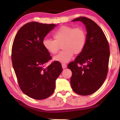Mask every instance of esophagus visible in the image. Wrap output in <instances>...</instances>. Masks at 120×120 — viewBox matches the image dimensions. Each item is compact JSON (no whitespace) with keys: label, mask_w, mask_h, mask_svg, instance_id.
<instances>
[{"label":"esophagus","mask_w":120,"mask_h":120,"mask_svg":"<svg viewBox=\"0 0 120 120\" xmlns=\"http://www.w3.org/2000/svg\"><path fill=\"white\" fill-rule=\"evenodd\" d=\"M62 68H63V69H65V68H67V65L64 63H62Z\"/></svg>","instance_id":"esophagus-1"}]
</instances>
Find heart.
I'll use <instances>...</instances> for the list:
<instances>
[{
	"mask_svg": "<svg viewBox=\"0 0 120 120\" xmlns=\"http://www.w3.org/2000/svg\"><path fill=\"white\" fill-rule=\"evenodd\" d=\"M54 40L45 39L42 45L49 53L55 55L62 45L63 51L53 57L55 61L67 63L73 58L74 54L79 55L84 49L87 41L86 32L83 28H74L62 26L53 33Z\"/></svg>",
	"mask_w": 120,
	"mask_h": 120,
	"instance_id": "obj_1",
	"label": "heart"
}]
</instances>
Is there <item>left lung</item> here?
Wrapping results in <instances>:
<instances>
[{"mask_svg": "<svg viewBox=\"0 0 120 120\" xmlns=\"http://www.w3.org/2000/svg\"><path fill=\"white\" fill-rule=\"evenodd\" d=\"M72 21L85 24L87 41L82 52L68 65L72 72L70 84L77 94L88 96L101 87L107 76L109 45L104 32L93 21L80 17Z\"/></svg>", "mask_w": 120, "mask_h": 120, "instance_id": "obj_1", "label": "left lung"}]
</instances>
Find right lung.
Returning a JSON list of instances; mask_svg holds the SVG:
<instances>
[{"label": "right lung", "mask_w": 120, "mask_h": 120, "mask_svg": "<svg viewBox=\"0 0 120 120\" xmlns=\"http://www.w3.org/2000/svg\"><path fill=\"white\" fill-rule=\"evenodd\" d=\"M56 26L29 22L19 29L13 42L11 60L19 87L33 99L41 100L51 96L56 80L62 71L59 62L45 65L51 57L42 41Z\"/></svg>", "instance_id": "right-lung-1"}]
</instances>
